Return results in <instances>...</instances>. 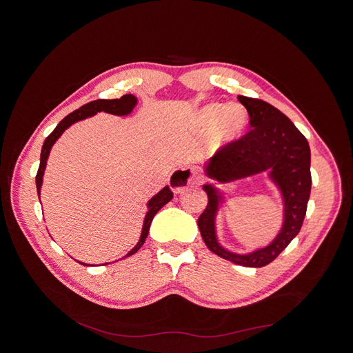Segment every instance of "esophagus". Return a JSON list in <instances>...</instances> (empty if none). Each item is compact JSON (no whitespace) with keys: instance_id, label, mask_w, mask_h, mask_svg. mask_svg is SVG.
<instances>
[{"instance_id":"34e87169","label":"esophagus","mask_w":353,"mask_h":353,"mask_svg":"<svg viewBox=\"0 0 353 353\" xmlns=\"http://www.w3.org/2000/svg\"><path fill=\"white\" fill-rule=\"evenodd\" d=\"M200 179V172L199 167L196 165H186L181 167V169H177L172 173L169 184L174 193H180L190 184L197 183Z\"/></svg>"}]
</instances>
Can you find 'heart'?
<instances>
[{"label":"heart","instance_id":"b5f03b06","mask_svg":"<svg viewBox=\"0 0 353 353\" xmlns=\"http://www.w3.org/2000/svg\"><path fill=\"white\" fill-rule=\"evenodd\" d=\"M248 123V111L239 103L209 104L200 111V124L205 130H213V139L223 144L237 137Z\"/></svg>","mask_w":353,"mask_h":353}]
</instances>
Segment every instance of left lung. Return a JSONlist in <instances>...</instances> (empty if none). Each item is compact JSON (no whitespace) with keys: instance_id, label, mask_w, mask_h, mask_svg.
Instances as JSON below:
<instances>
[{"instance_id":"left-lung-1","label":"left lung","mask_w":353,"mask_h":353,"mask_svg":"<svg viewBox=\"0 0 353 353\" xmlns=\"http://www.w3.org/2000/svg\"><path fill=\"white\" fill-rule=\"evenodd\" d=\"M237 99L248 110L252 128L245 136L220 147L208 164L206 173L219 181H229L270 169V176L285 197L283 229L268 248L252 254L240 256L221 249L214 234L217 194L212 186H205L209 201L197 226L214 254L240 266L263 268L288 248L303 225L312 188L310 148L306 137L276 107L261 99Z\"/></svg>"}]
</instances>
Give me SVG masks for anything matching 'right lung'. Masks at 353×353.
<instances>
[{
	"label": "right lung",
	"mask_w": 353,
	"mask_h": 353,
	"mask_svg": "<svg viewBox=\"0 0 353 353\" xmlns=\"http://www.w3.org/2000/svg\"><path fill=\"white\" fill-rule=\"evenodd\" d=\"M136 103H137V100L132 94H125V96H123L120 99H116V100L99 99V100H94V101H90V103L84 104L79 110L72 111V113H70L67 117H64L59 123V125L52 130V133L46 139L44 144H43V148H41L40 167H39V172H37V176H35L37 193H39V196H40V189H41V184H43V174H44V169H46V164H47V159H48L51 147L55 143V140H57L63 134V132L67 127H70L72 123H76L79 120H83V119H87L92 114H96L97 111H105V113H111V114H116V116H125L133 110ZM172 197H173V192L170 190L169 186H167L161 192H159L150 201H148V212H147L145 219H144L141 237L139 240V243L136 245V248L130 253H127V256L134 254L144 245L145 237L148 234V229H150V225H152V220H153L154 214L165 205L167 201H170ZM81 265H84V263H81ZM84 266H87V265H84Z\"/></svg>",
	"instance_id": "1"
}]
</instances>
